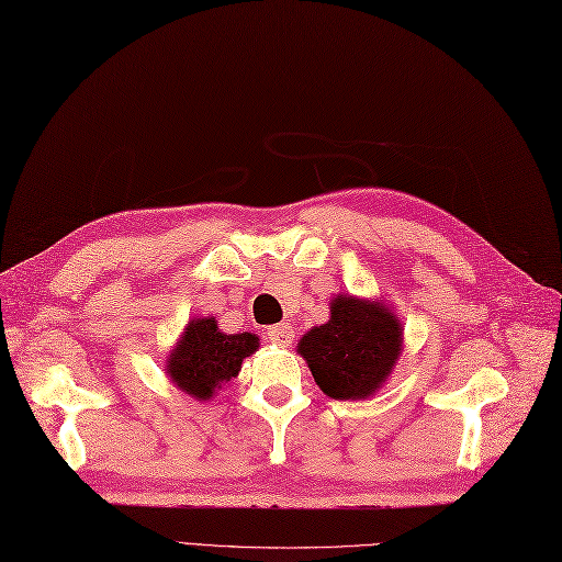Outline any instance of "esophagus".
I'll return each mask as SVG.
<instances>
[{"label": "esophagus", "mask_w": 562, "mask_h": 562, "mask_svg": "<svg viewBox=\"0 0 562 562\" xmlns=\"http://www.w3.org/2000/svg\"><path fill=\"white\" fill-rule=\"evenodd\" d=\"M268 341L276 344V347H290L294 341V329L290 325L268 327Z\"/></svg>", "instance_id": "34e87169"}]
</instances>
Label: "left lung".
I'll return each mask as SVG.
<instances>
[{
    "instance_id": "obj_1",
    "label": "left lung",
    "mask_w": 562,
    "mask_h": 562,
    "mask_svg": "<svg viewBox=\"0 0 562 562\" xmlns=\"http://www.w3.org/2000/svg\"><path fill=\"white\" fill-rule=\"evenodd\" d=\"M401 351L404 327L392 306L382 296L353 294L329 299V321L311 327L296 347L315 384L337 401L375 396L392 378Z\"/></svg>"
}]
</instances>
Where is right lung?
Returning <instances> with one entry per match:
<instances>
[{"instance_id": "add662e5", "label": "right lung", "mask_w": 562, "mask_h": 562, "mask_svg": "<svg viewBox=\"0 0 562 562\" xmlns=\"http://www.w3.org/2000/svg\"><path fill=\"white\" fill-rule=\"evenodd\" d=\"M258 341L261 339L254 333H223L213 315H196L168 351L166 375L180 392L196 401H211L239 375L244 358L258 351Z\"/></svg>"}]
</instances>
